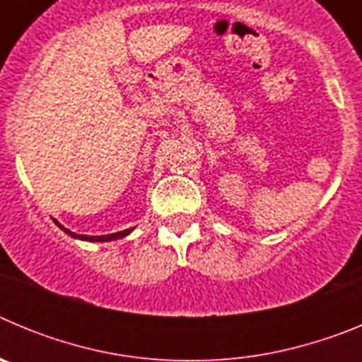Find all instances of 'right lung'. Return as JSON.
Here are the masks:
<instances>
[{
	"label": "right lung",
	"mask_w": 362,
	"mask_h": 362,
	"mask_svg": "<svg viewBox=\"0 0 362 362\" xmlns=\"http://www.w3.org/2000/svg\"><path fill=\"white\" fill-rule=\"evenodd\" d=\"M54 223H56V225L59 226V228H62L63 232L69 233L70 238H74V239H81V241H88V243H110V241H117V239L127 238V235H129V233L132 232V230H134V228H129V230H123V232L107 233V235H79V233L70 232L69 228H65V226H63V225H59V223H57L56 219H54Z\"/></svg>",
	"instance_id": "1"
}]
</instances>
